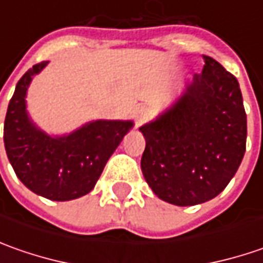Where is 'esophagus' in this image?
I'll return each instance as SVG.
<instances>
[{"label": "esophagus", "mask_w": 263, "mask_h": 263, "mask_svg": "<svg viewBox=\"0 0 263 263\" xmlns=\"http://www.w3.org/2000/svg\"><path fill=\"white\" fill-rule=\"evenodd\" d=\"M149 116H151V111H149L147 106H137L136 111H135V121H136L137 126L143 124L147 118H149Z\"/></svg>", "instance_id": "34e87169"}]
</instances>
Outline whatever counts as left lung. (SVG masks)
Wrapping results in <instances>:
<instances>
[{
  "label": "left lung",
  "mask_w": 263,
  "mask_h": 263,
  "mask_svg": "<svg viewBox=\"0 0 263 263\" xmlns=\"http://www.w3.org/2000/svg\"><path fill=\"white\" fill-rule=\"evenodd\" d=\"M174 105L139 130L140 167L159 199L192 206L218 196L246 152L248 120L238 82L211 57Z\"/></svg>",
  "instance_id": "1"
}]
</instances>
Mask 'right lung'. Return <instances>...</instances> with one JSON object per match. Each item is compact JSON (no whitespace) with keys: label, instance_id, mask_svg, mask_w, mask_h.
<instances>
[{"label":"right lung","instance_id":"1","mask_svg":"<svg viewBox=\"0 0 263 263\" xmlns=\"http://www.w3.org/2000/svg\"><path fill=\"white\" fill-rule=\"evenodd\" d=\"M46 61L29 68L17 82L4 121L5 152L15 176L33 193L51 200H71L95 187L132 121H92L74 133L51 137L26 114V92Z\"/></svg>","mask_w":263,"mask_h":263}]
</instances>
